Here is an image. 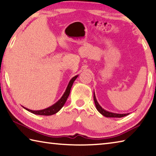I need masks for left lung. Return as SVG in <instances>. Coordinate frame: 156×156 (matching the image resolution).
<instances>
[{"label":"left lung","mask_w":156,"mask_h":156,"mask_svg":"<svg viewBox=\"0 0 156 156\" xmlns=\"http://www.w3.org/2000/svg\"><path fill=\"white\" fill-rule=\"evenodd\" d=\"M94 102H95V105H96V107L97 110L98 111V112H100L102 115L105 116V117L107 118H122L124 117V116H126L129 115V113H113V112H109V111H107L104 109L100 105H99L98 102L96 98V95H95V92H94Z\"/></svg>","instance_id":"8db88e82"}]
</instances>
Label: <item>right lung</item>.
I'll return each instance as SVG.
<instances>
[{
    "mask_svg": "<svg viewBox=\"0 0 156 156\" xmlns=\"http://www.w3.org/2000/svg\"><path fill=\"white\" fill-rule=\"evenodd\" d=\"M78 75H76L74 76V77H73L72 79H71V80L69 81V83L67 88H66V90L64 92V94H63L62 97L60 98L58 100L56 103L52 105L51 106L47 107V108H46V109H44L42 110H36V111L29 109H27V108H26L23 106H22V107L24 108L25 109L27 110L28 112H30L32 113H34V114H36V115H51L53 114H55V113L58 112L59 111L62 109V107L64 106V105L65 104V102L67 100V98L69 97V96L70 91H71V89H72V87L73 85V82H74L76 80V79L78 78Z\"/></svg>",
    "mask_w": 156,
    "mask_h": 156,
    "instance_id": "add662e5",
    "label": "right lung"
}]
</instances>
